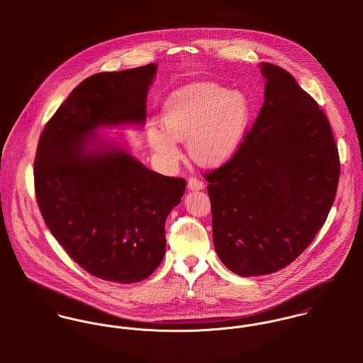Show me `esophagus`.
<instances>
[{
    "instance_id": "34e87169",
    "label": "esophagus",
    "mask_w": 363,
    "mask_h": 363,
    "mask_svg": "<svg viewBox=\"0 0 363 363\" xmlns=\"http://www.w3.org/2000/svg\"><path fill=\"white\" fill-rule=\"evenodd\" d=\"M187 187L191 191L193 190H203L204 189V183L200 179H197V177H190L189 183H187Z\"/></svg>"
}]
</instances>
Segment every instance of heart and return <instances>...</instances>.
<instances>
[{"label":"heart","mask_w":363,"mask_h":363,"mask_svg":"<svg viewBox=\"0 0 363 363\" xmlns=\"http://www.w3.org/2000/svg\"><path fill=\"white\" fill-rule=\"evenodd\" d=\"M252 114L247 96L212 82H193L174 91L162 108L163 128L150 125L148 143L167 162L179 159L177 141H186L193 160L219 166L245 140Z\"/></svg>","instance_id":"obj_1"}]
</instances>
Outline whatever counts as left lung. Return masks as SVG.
<instances>
[{"label":"left lung","mask_w":363,"mask_h":363,"mask_svg":"<svg viewBox=\"0 0 363 363\" xmlns=\"http://www.w3.org/2000/svg\"><path fill=\"white\" fill-rule=\"evenodd\" d=\"M264 104L226 163L206 174L218 257L240 277L298 259L337 194L340 156L324 111L284 68L261 62Z\"/></svg>","instance_id":"8db88e82"}]
</instances>
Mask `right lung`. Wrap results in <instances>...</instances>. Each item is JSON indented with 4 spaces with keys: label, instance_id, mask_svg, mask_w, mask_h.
<instances>
[{
    "label": "right lung",
    "instance_id": "add662e5",
    "mask_svg": "<svg viewBox=\"0 0 363 363\" xmlns=\"http://www.w3.org/2000/svg\"><path fill=\"white\" fill-rule=\"evenodd\" d=\"M156 64L82 81L46 124L35 159L42 216L68 256L111 282L148 278L166 250L164 222L186 180L150 170L98 128L144 124Z\"/></svg>",
    "mask_w": 363,
    "mask_h": 363
}]
</instances>
